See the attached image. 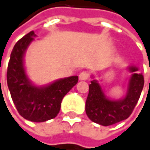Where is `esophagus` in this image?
Instances as JSON below:
<instances>
[{
    "instance_id": "esophagus-1",
    "label": "esophagus",
    "mask_w": 150,
    "mask_h": 150,
    "mask_svg": "<svg viewBox=\"0 0 150 150\" xmlns=\"http://www.w3.org/2000/svg\"><path fill=\"white\" fill-rule=\"evenodd\" d=\"M89 73L88 72H86V71H83V72H81L80 73V74H79V80H81V81H85V80H87L88 78H89Z\"/></svg>"
}]
</instances>
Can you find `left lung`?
<instances>
[{
  "label": "left lung",
  "mask_w": 150,
  "mask_h": 150,
  "mask_svg": "<svg viewBox=\"0 0 150 150\" xmlns=\"http://www.w3.org/2000/svg\"><path fill=\"white\" fill-rule=\"evenodd\" d=\"M132 76L129 80L127 92L121 100H110L105 95L97 80L89 85V94L85 103V111L89 118L103 126L115 125L127 119L132 113L144 85L142 74H138L136 67H129Z\"/></svg>",
  "instance_id": "8db88e82"
}]
</instances>
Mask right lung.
<instances>
[{"instance_id":"1","label":"right lung","mask_w":150,"mask_h":150,"mask_svg":"<svg viewBox=\"0 0 150 150\" xmlns=\"http://www.w3.org/2000/svg\"><path fill=\"white\" fill-rule=\"evenodd\" d=\"M35 36L31 31L15 44L8 65L7 83L19 115L26 120L40 123L57 116L62 99L77 83L78 76L59 79L41 87L32 83L25 74L24 56Z\"/></svg>"}]
</instances>
